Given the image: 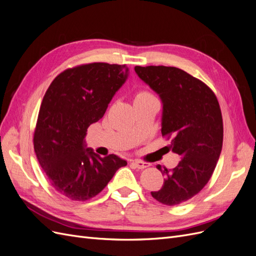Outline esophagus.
I'll use <instances>...</instances> for the list:
<instances>
[{"instance_id":"34e87169","label":"esophagus","mask_w":256,"mask_h":256,"mask_svg":"<svg viewBox=\"0 0 256 256\" xmlns=\"http://www.w3.org/2000/svg\"><path fill=\"white\" fill-rule=\"evenodd\" d=\"M132 164L136 166V168H138V170H142V168H145L150 166V164H147V162H143L140 160H134Z\"/></svg>"}]
</instances>
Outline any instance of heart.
<instances>
[{
	"label": "heart",
	"mask_w": 256,
	"mask_h": 256,
	"mask_svg": "<svg viewBox=\"0 0 256 256\" xmlns=\"http://www.w3.org/2000/svg\"><path fill=\"white\" fill-rule=\"evenodd\" d=\"M150 97H154V96L150 94V92L144 90H138L136 94H134V102H141V100L150 98Z\"/></svg>",
	"instance_id": "obj_1"
}]
</instances>
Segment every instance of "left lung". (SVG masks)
Masks as SVG:
<instances>
[{"label": "left lung", "instance_id": "8db88e82", "mask_svg": "<svg viewBox=\"0 0 256 256\" xmlns=\"http://www.w3.org/2000/svg\"><path fill=\"white\" fill-rule=\"evenodd\" d=\"M138 76L159 94L164 104L162 136L182 157L172 168H161L164 182L152 196L168 206L192 198L210 180L223 142L221 109L212 88L180 68L136 66Z\"/></svg>", "mask_w": 256, "mask_h": 256}]
</instances>
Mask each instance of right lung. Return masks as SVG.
Segmentation results:
<instances>
[{
  "label": "right lung",
  "instance_id": "right-lung-1",
  "mask_svg": "<svg viewBox=\"0 0 256 256\" xmlns=\"http://www.w3.org/2000/svg\"><path fill=\"white\" fill-rule=\"evenodd\" d=\"M126 65L90 63L68 68L52 81L44 96L34 131L36 157L52 187L65 198L84 202L96 196L127 161L100 157L85 150L92 122L126 81Z\"/></svg>",
  "mask_w": 256,
  "mask_h": 256
}]
</instances>
